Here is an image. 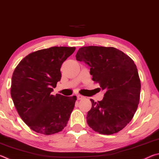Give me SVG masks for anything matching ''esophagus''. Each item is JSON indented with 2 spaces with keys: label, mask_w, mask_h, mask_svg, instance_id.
Returning <instances> with one entry per match:
<instances>
[{
  "label": "esophagus",
  "mask_w": 159,
  "mask_h": 159,
  "mask_svg": "<svg viewBox=\"0 0 159 159\" xmlns=\"http://www.w3.org/2000/svg\"><path fill=\"white\" fill-rule=\"evenodd\" d=\"M76 97H77V99H79H79H82L84 98V97L82 96V95H79H79H77Z\"/></svg>",
  "instance_id": "esophagus-1"
}]
</instances>
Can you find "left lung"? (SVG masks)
<instances>
[{
    "label": "left lung",
    "instance_id": "obj_1",
    "mask_svg": "<svg viewBox=\"0 0 159 159\" xmlns=\"http://www.w3.org/2000/svg\"><path fill=\"white\" fill-rule=\"evenodd\" d=\"M76 59L90 66L92 79L106 90L102 100L90 99L88 125L104 134L121 130L133 118L139 102L141 83L133 60L116 48L102 46L80 48Z\"/></svg>",
    "mask_w": 159,
    "mask_h": 159
}]
</instances>
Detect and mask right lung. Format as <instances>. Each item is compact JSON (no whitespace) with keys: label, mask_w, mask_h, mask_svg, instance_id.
<instances>
[{"label":"right lung","mask_w":159,"mask_h":159,"mask_svg":"<svg viewBox=\"0 0 159 159\" xmlns=\"http://www.w3.org/2000/svg\"><path fill=\"white\" fill-rule=\"evenodd\" d=\"M75 47H51L31 52L13 72L11 97L23 121L38 133L52 134L66 125L76 96L51 93L61 77L60 69Z\"/></svg>","instance_id":"obj_1"}]
</instances>
